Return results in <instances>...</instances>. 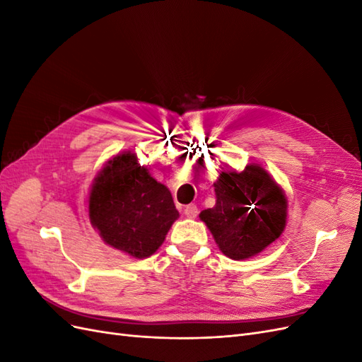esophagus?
Masks as SVG:
<instances>
[{
    "instance_id": "34e87169",
    "label": "esophagus",
    "mask_w": 362,
    "mask_h": 362,
    "mask_svg": "<svg viewBox=\"0 0 362 362\" xmlns=\"http://www.w3.org/2000/svg\"><path fill=\"white\" fill-rule=\"evenodd\" d=\"M184 214L187 216L189 218H193V217H196L198 216V206H196L194 204H190V205H187L184 208Z\"/></svg>"
}]
</instances>
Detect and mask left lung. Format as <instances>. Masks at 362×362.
I'll return each mask as SVG.
<instances>
[{"label": "left lung", "instance_id": "1", "mask_svg": "<svg viewBox=\"0 0 362 362\" xmlns=\"http://www.w3.org/2000/svg\"><path fill=\"white\" fill-rule=\"evenodd\" d=\"M214 192L216 205L201 211L199 217L226 257H254L286 228V196L257 164H249L242 173L222 172Z\"/></svg>", "mask_w": 362, "mask_h": 362}]
</instances>
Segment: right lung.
<instances>
[{"mask_svg":"<svg viewBox=\"0 0 362 362\" xmlns=\"http://www.w3.org/2000/svg\"><path fill=\"white\" fill-rule=\"evenodd\" d=\"M89 216L107 245L136 258L154 254L178 218L172 194L133 152L107 163L90 190Z\"/></svg>","mask_w":362,"mask_h":362,"instance_id":"1","label":"right lung"}]
</instances>
